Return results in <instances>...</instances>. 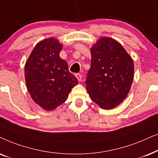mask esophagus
Here are the masks:
<instances>
[{
    "label": "esophagus",
    "instance_id": "1",
    "mask_svg": "<svg viewBox=\"0 0 158 158\" xmlns=\"http://www.w3.org/2000/svg\"><path fill=\"white\" fill-rule=\"evenodd\" d=\"M75 77H77V79H78V81H81L82 77H81V75L80 74V73H77V74L75 75Z\"/></svg>",
    "mask_w": 158,
    "mask_h": 158
}]
</instances>
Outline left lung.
I'll return each mask as SVG.
<instances>
[{
    "mask_svg": "<svg viewBox=\"0 0 158 158\" xmlns=\"http://www.w3.org/2000/svg\"><path fill=\"white\" fill-rule=\"evenodd\" d=\"M91 67L86 89L92 100L105 110H111L125 100L134 75V61L121 43L101 37L90 49Z\"/></svg>",
    "mask_w": 158,
    "mask_h": 158,
    "instance_id": "obj_1",
    "label": "left lung"
}]
</instances>
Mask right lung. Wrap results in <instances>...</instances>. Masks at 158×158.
<instances>
[{
    "instance_id": "1",
    "label": "right lung",
    "mask_w": 158,
    "mask_h": 158,
    "mask_svg": "<svg viewBox=\"0 0 158 158\" xmlns=\"http://www.w3.org/2000/svg\"><path fill=\"white\" fill-rule=\"evenodd\" d=\"M62 48L54 37L43 40L35 45L24 66L27 90L34 102L45 110L64 103L78 84L66 60L60 58Z\"/></svg>"
}]
</instances>
